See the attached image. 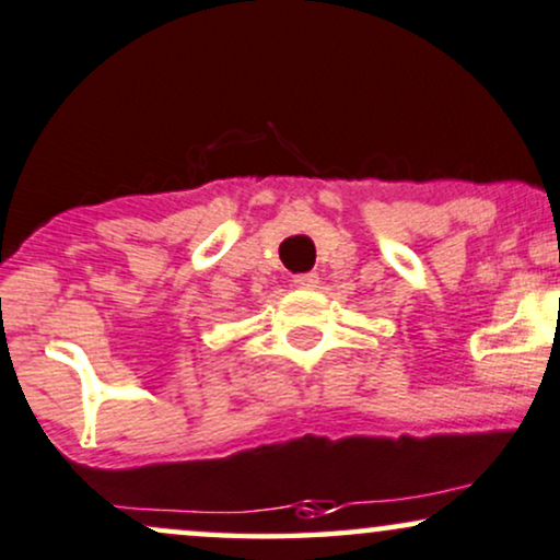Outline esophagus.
<instances>
[{
	"label": "esophagus",
	"instance_id": "esophagus-1",
	"mask_svg": "<svg viewBox=\"0 0 560 560\" xmlns=\"http://www.w3.org/2000/svg\"><path fill=\"white\" fill-rule=\"evenodd\" d=\"M318 284H320L318 273H298V276H294V287H298V289H315Z\"/></svg>",
	"mask_w": 560,
	"mask_h": 560
}]
</instances>
